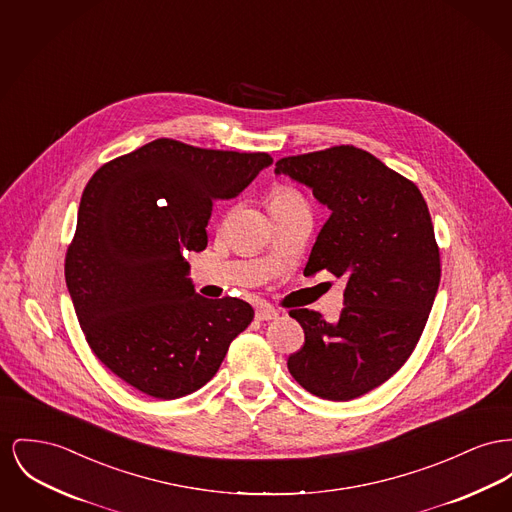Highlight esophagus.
<instances>
[{
    "label": "esophagus",
    "instance_id": "1",
    "mask_svg": "<svg viewBox=\"0 0 512 512\" xmlns=\"http://www.w3.org/2000/svg\"><path fill=\"white\" fill-rule=\"evenodd\" d=\"M276 317H278V311L272 309V307H267V305H261V307H257V311H255V319H257V321H272V319H276Z\"/></svg>",
    "mask_w": 512,
    "mask_h": 512
}]
</instances>
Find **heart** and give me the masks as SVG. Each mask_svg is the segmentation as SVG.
<instances>
[{
	"label": "heart",
	"mask_w": 512,
	"mask_h": 512,
	"mask_svg": "<svg viewBox=\"0 0 512 512\" xmlns=\"http://www.w3.org/2000/svg\"><path fill=\"white\" fill-rule=\"evenodd\" d=\"M300 199V195L294 189L276 187L271 195H269V207L271 205H280V203H290V201H300Z\"/></svg>",
	"instance_id": "heart-1"
}]
</instances>
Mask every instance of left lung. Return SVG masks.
I'll list each match as a JSON object with an SVG mask.
<instances>
[{"instance_id": "obj_1", "label": "left lung", "mask_w": 512, "mask_h": 512, "mask_svg": "<svg viewBox=\"0 0 512 512\" xmlns=\"http://www.w3.org/2000/svg\"><path fill=\"white\" fill-rule=\"evenodd\" d=\"M274 174L307 185L331 211L303 272L346 278L338 321L290 311L305 344L288 369L315 396L358 398L406 363L427 323L441 280L429 209L412 181L352 145L282 158Z\"/></svg>"}]
</instances>
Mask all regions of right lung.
I'll use <instances>...</instances> for the list:
<instances>
[{
  "mask_svg": "<svg viewBox=\"0 0 512 512\" xmlns=\"http://www.w3.org/2000/svg\"><path fill=\"white\" fill-rule=\"evenodd\" d=\"M271 164L156 139L87 183L65 282L94 356L127 385L160 400L201 389L253 321L247 301L199 296L183 251H203L214 201Z\"/></svg>",
  "mask_w": 512,
  "mask_h": 512,
  "instance_id": "obj_1",
  "label": "right lung"
}]
</instances>
